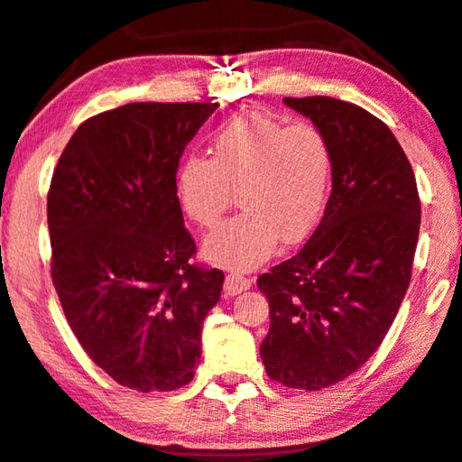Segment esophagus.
Masks as SVG:
<instances>
[{"label": "esophagus", "instance_id": "1", "mask_svg": "<svg viewBox=\"0 0 462 462\" xmlns=\"http://www.w3.org/2000/svg\"><path fill=\"white\" fill-rule=\"evenodd\" d=\"M250 284H253V279H248V276L240 273H230L224 281V291L226 295H238V292L250 289Z\"/></svg>", "mask_w": 462, "mask_h": 462}]
</instances>
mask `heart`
Listing matches in <instances>:
<instances>
[{"label":"heart","instance_id":"1","mask_svg":"<svg viewBox=\"0 0 462 462\" xmlns=\"http://www.w3.org/2000/svg\"><path fill=\"white\" fill-rule=\"evenodd\" d=\"M209 155L181 159L175 191L183 214L206 230L216 228L236 191L242 212L206 240L212 263L254 268L274 253L279 238L297 245L321 222L335 157L317 125L242 113L212 133Z\"/></svg>","mask_w":462,"mask_h":462}]
</instances>
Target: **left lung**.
<instances>
[{"label":"left lung","mask_w":462,"mask_h":462,"mask_svg":"<svg viewBox=\"0 0 462 462\" xmlns=\"http://www.w3.org/2000/svg\"><path fill=\"white\" fill-rule=\"evenodd\" d=\"M329 137L333 189L295 256L258 276L271 329V380L321 390L357 372L396 319L412 276L420 198L404 149L365 108L331 97L284 98Z\"/></svg>","instance_id":"obj_1"}]
</instances>
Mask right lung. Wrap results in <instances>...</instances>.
<instances>
[{
	"mask_svg": "<svg viewBox=\"0 0 462 462\" xmlns=\"http://www.w3.org/2000/svg\"><path fill=\"white\" fill-rule=\"evenodd\" d=\"M217 103H131L80 125L48 189L50 274L72 333L137 392L194 377L224 273L194 263L175 173Z\"/></svg>",
	"mask_w": 462,
	"mask_h": 462,
	"instance_id": "1",
	"label": "right lung"
}]
</instances>
